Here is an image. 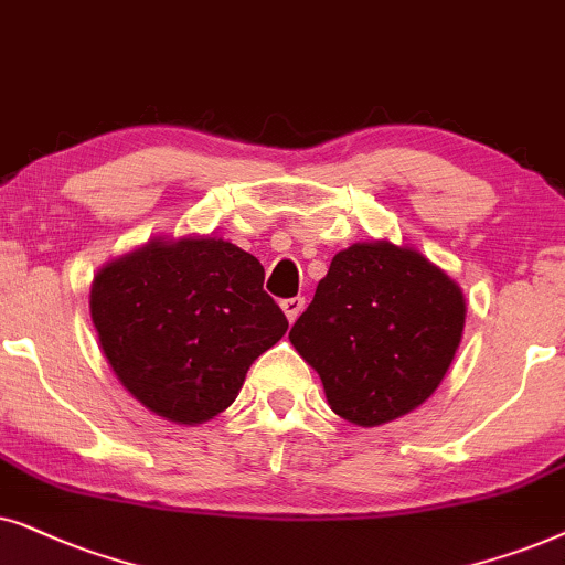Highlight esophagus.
Wrapping results in <instances>:
<instances>
[{
    "mask_svg": "<svg viewBox=\"0 0 565 565\" xmlns=\"http://www.w3.org/2000/svg\"><path fill=\"white\" fill-rule=\"evenodd\" d=\"M281 310L287 315L289 322H295L299 318V312L305 310V297H291V299H284L281 302Z\"/></svg>",
    "mask_w": 565,
    "mask_h": 565,
    "instance_id": "esophagus-1",
    "label": "esophagus"
}]
</instances>
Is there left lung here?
<instances>
[{
    "label": "left lung",
    "mask_w": 565,
    "mask_h": 565,
    "mask_svg": "<svg viewBox=\"0 0 565 565\" xmlns=\"http://www.w3.org/2000/svg\"><path fill=\"white\" fill-rule=\"evenodd\" d=\"M465 312L462 289L424 253L372 239L335 253L289 341L333 413L370 428L431 397L460 349Z\"/></svg>",
    "instance_id": "1"
}]
</instances>
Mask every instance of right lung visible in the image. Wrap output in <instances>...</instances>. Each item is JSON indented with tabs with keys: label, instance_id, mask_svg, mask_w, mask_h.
Listing matches in <instances>:
<instances>
[{
	"label": "right lung",
	"instance_id": "1",
	"mask_svg": "<svg viewBox=\"0 0 565 565\" xmlns=\"http://www.w3.org/2000/svg\"><path fill=\"white\" fill-rule=\"evenodd\" d=\"M89 315L120 385L185 426L230 408L253 361L289 328L258 258L212 235L154 237L108 260Z\"/></svg>",
	"mask_w": 565,
	"mask_h": 565
}]
</instances>
